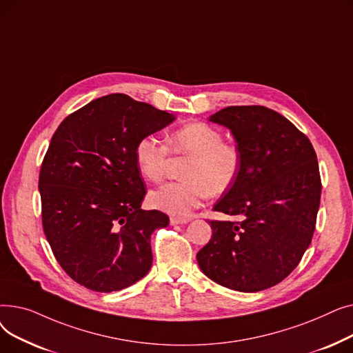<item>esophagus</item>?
Wrapping results in <instances>:
<instances>
[{
  "mask_svg": "<svg viewBox=\"0 0 353 353\" xmlns=\"http://www.w3.org/2000/svg\"><path fill=\"white\" fill-rule=\"evenodd\" d=\"M170 223L173 226L176 225H186L189 223V219H183V217H170Z\"/></svg>",
  "mask_w": 353,
  "mask_h": 353,
  "instance_id": "34e87169",
  "label": "esophagus"
}]
</instances>
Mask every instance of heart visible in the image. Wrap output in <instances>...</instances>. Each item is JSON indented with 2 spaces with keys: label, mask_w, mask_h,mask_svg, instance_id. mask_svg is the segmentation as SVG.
<instances>
[{
  "label": "heart",
  "mask_w": 353,
  "mask_h": 353,
  "mask_svg": "<svg viewBox=\"0 0 353 353\" xmlns=\"http://www.w3.org/2000/svg\"><path fill=\"white\" fill-rule=\"evenodd\" d=\"M170 148L177 156L188 157L181 181L167 183L150 194L152 205L176 217H186L209 194L226 193L240 172V153L236 145L223 141V134L206 123H190L172 134ZM170 148L154 136L139 140L134 157L140 173L150 181L165 176Z\"/></svg>",
  "instance_id": "b5f03b06"
}]
</instances>
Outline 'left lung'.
<instances>
[{
    "label": "left lung",
    "instance_id": "obj_1",
    "mask_svg": "<svg viewBox=\"0 0 353 353\" xmlns=\"http://www.w3.org/2000/svg\"><path fill=\"white\" fill-rule=\"evenodd\" d=\"M229 128L240 153L233 186L213 209L239 221L210 220L197 263L209 279L253 293L282 282L312 242L321 203V174L309 139L263 105H230L209 117Z\"/></svg>",
    "mask_w": 353,
    "mask_h": 353
}]
</instances>
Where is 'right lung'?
Instances as JSON below:
<instances>
[{"instance_id":"1","label":"right lung","mask_w":353,"mask_h":353,"mask_svg":"<svg viewBox=\"0 0 353 353\" xmlns=\"http://www.w3.org/2000/svg\"><path fill=\"white\" fill-rule=\"evenodd\" d=\"M174 120L116 92L55 130L39 180L43 228L57 262L81 286L116 292L150 270L152 233L169 226V216L141 209L145 189L134 148Z\"/></svg>"}]
</instances>
